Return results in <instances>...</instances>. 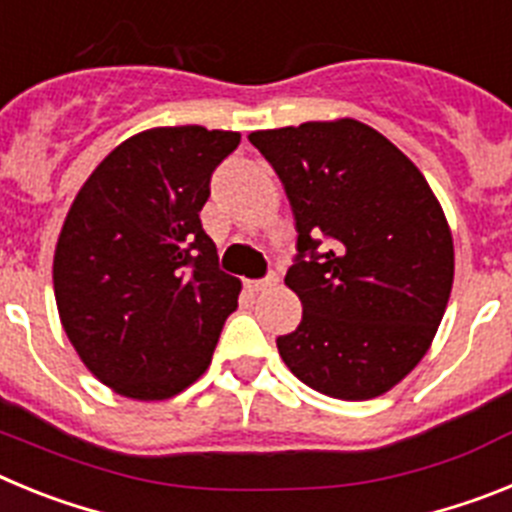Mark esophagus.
<instances>
[{
    "label": "esophagus",
    "mask_w": 512,
    "mask_h": 512,
    "mask_svg": "<svg viewBox=\"0 0 512 512\" xmlns=\"http://www.w3.org/2000/svg\"><path fill=\"white\" fill-rule=\"evenodd\" d=\"M277 282H279V279L271 274V277H266V279H251V282H246V287L251 289V292H256V295H259V292H266V289L277 287Z\"/></svg>",
    "instance_id": "1"
}]
</instances>
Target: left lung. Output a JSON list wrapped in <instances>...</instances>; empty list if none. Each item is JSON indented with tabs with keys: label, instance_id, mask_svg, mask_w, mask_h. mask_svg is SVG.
<instances>
[{
	"label": "left lung",
	"instance_id": "8db88e82",
	"mask_svg": "<svg viewBox=\"0 0 512 512\" xmlns=\"http://www.w3.org/2000/svg\"><path fill=\"white\" fill-rule=\"evenodd\" d=\"M295 212L287 284L302 323L277 338L300 382L372 400L413 372L454 284V241L425 176L395 143L351 117L256 130Z\"/></svg>",
	"mask_w": 512,
	"mask_h": 512
}]
</instances>
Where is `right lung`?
Wrapping results in <instances>:
<instances>
[{"label":"right lung","mask_w":512,"mask_h":512,"mask_svg":"<svg viewBox=\"0 0 512 512\" xmlns=\"http://www.w3.org/2000/svg\"><path fill=\"white\" fill-rule=\"evenodd\" d=\"M241 133L151 128L92 171L53 256L61 325L89 372L130 400H169L205 374L241 282L202 230L215 166Z\"/></svg>","instance_id":"right-lung-1"}]
</instances>
